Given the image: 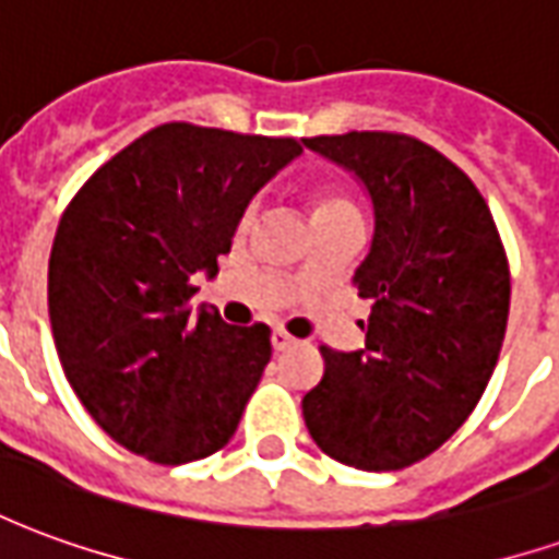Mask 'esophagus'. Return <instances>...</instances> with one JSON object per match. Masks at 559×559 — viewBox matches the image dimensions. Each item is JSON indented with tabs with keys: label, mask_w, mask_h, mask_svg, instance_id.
I'll use <instances>...</instances> for the list:
<instances>
[{
	"label": "esophagus",
	"mask_w": 559,
	"mask_h": 559,
	"mask_svg": "<svg viewBox=\"0 0 559 559\" xmlns=\"http://www.w3.org/2000/svg\"><path fill=\"white\" fill-rule=\"evenodd\" d=\"M293 344H296V338H293L290 332H284V329H275V332H272V347H275V350H290Z\"/></svg>",
	"instance_id": "obj_1"
}]
</instances>
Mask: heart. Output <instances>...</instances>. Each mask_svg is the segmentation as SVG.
I'll return each mask as SVG.
<instances>
[{"label":"heart","mask_w":559,"mask_h":559,"mask_svg":"<svg viewBox=\"0 0 559 559\" xmlns=\"http://www.w3.org/2000/svg\"><path fill=\"white\" fill-rule=\"evenodd\" d=\"M353 203L347 197L341 194H332V191H323V194H317V203H314V218L320 215H335V212H353Z\"/></svg>","instance_id":"obj_1"}]
</instances>
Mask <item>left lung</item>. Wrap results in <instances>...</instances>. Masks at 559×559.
Segmentation results:
<instances>
[{
    "mask_svg": "<svg viewBox=\"0 0 559 559\" xmlns=\"http://www.w3.org/2000/svg\"><path fill=\"white\" fill-rule=\"evenodd\" d=\"M353 173L374 209L356 287L371 299L365 347H323L302 399L314 443L356 469L411 467L467 421L509 320V266L491 209L467 173L407 134L302 140Z\"/></svg>",
    "mask_w": 559,
    "mask_h": 559,
    "instance_id": "8db88e82",
    "label": "left lung"
}]
</instances>
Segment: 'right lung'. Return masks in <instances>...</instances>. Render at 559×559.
Returning <instances> with one entry per match:
<instances>
[{
  "mask_svg": "<svg viewBox=\"0 0 559 559\" xmlns=\"http://www.w3.org/2000/svg\"><path fill=\"white\" fill-rule=\"evenodd\" d=\"M302 155L293 138L152 128L83 185L56 230L47 305L56 353L116 443L188 464L230 443L272 359L269 326L191 308L245 209Z\"/></svg>",
  "mask_w": 559,
  "mask_h": 559,
  "instance_id": "right-lung-1",
  "label": "right lung"
}]
</instances>
